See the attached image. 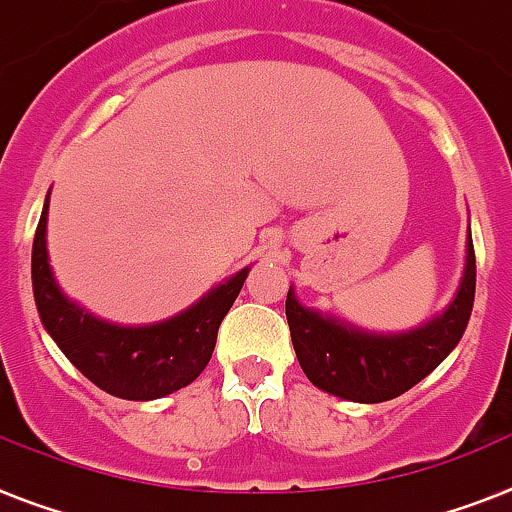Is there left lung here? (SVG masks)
<instances>
[{"label":"left lung","instance_id":"left-lung-1","mask_svg":"<svg viewBox=\"0 0 512 512\" xmlns=\"http://www.w3.org/2000/svg\"><path fill=\"white\" fill-rule=\"evenodd\" d=\"M476 293L474 240L468 230L458 293L442 314L408 332H371L340 316L303 306L290 285L287 324L298 363L319 390L353 403H384L432 374L460 342Z\"/></svg>","mask_w":512,"mask_h":512}]
</instances>
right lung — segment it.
Instances as JSON below:
<instances>
[{"instance_id": "add662e5", "label": "right lung", "mask_w": 512, "mask_h": 512, "mask_svg": "<svg viewBox=\"0 0 512 512\" xmlns=\"http://www.w3.org/2000/svg\"><path fill=\"white\" fill-rule=\"evenodd\" d=\"M49 196L33 238L31 280L41 324L96 387L122 400H156L188 387L206 369L217 329L238 298L248 269L227 277L193 306L154 324H114L67 298L46 251Z\"/></svg>"}]
</instances>
